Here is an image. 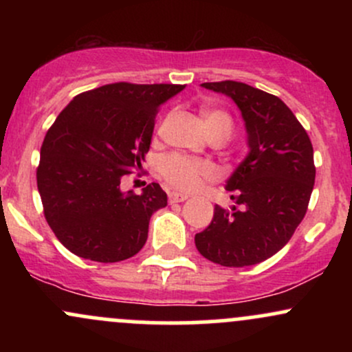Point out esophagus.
I'll return each mask as SVG.
<instances>
[{"label": "esophagus", "mask_w": 352, "mask_h": 352, "mask_svg": "<svg viewBox=\"0 0 352 352\" xmlns=\"http://www.w3.org/2000/svg\"><path fill=\"white\" fill-rule=\"evenodd\" d=\"M187 199H188L187 193H180V192L168 193V201H170V204H179V201H185Z\"/></svg>", "instance_id": "esophagus-1"}]
</instances>
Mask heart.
I'll return each mask as SVG.
<instances>
[{"label":"heart","mask_w":352,"mask_h":352,"mask_svg":"<svg viewBox=\"0 0 352 352\" xmlns=\"http://www.w3.org/2000/svg\"><path fill=\"white\" fill-rule=\"evenodd\" d=\"M205 125L208 134L230 135L232 132V119L221 111L204 112ZM159 170L168 184L180 190L197 188L204 180L212 179L215 175V168L208 160L193 159L184 153H168L162 157L159 164Z\"/></svg>","instance_id":"heart-1"}]
</instances>
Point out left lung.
Returning <instances> with one entry per match:
<instances>
[{"label": "left lung", "instance_id": "1", "mask_svg": "<svg viewBox=\"0 0 352 352\" xmlns=\"http://www.w3.org/2000/svg\"><path fill=\"white\" fill-rule=\"evenodd\" d=\"M201 87L233 99L245 120L250 152L227 180L235 205H215L212 223L195 235L197 250L230 268L261 263L288 243L306 215L316 177L313 145L276 96L236 80Z\"/></svg>", "mask_w": 352, "mask_h": 352}]
</instances>
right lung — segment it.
Wrapping results in <instances>:
<instances>
[{
	"mask_svg": "<svg viewBox=\"0 0 352 352\" xmlns=\"http://www.w3.org/2000/svg\"><path fill=\"white\" fill-rule=\"evenodd\" d=\"M184 87L107 84L76 96L51 125L36 179L47 225L71 253L116 263L142 250L167 193L155 182L124 193L120 180L145 159L159 107Z\"/></svg>",
	"mask_w": 352,
	"mask_h": 352,
	"instance_id": "obj_1",
	"label": "right lung"
}]
</instances>
